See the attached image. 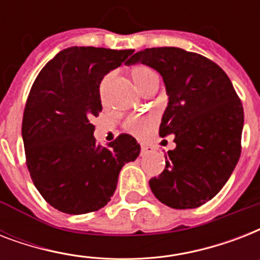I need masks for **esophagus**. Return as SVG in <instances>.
<instances>
[{"label": "esophagus", "instance_id": "esophagus-1", "mask_svg": "<svg viewBox=\"0 0 260 260\" xmlns=\"http://www.w3.org/2000/svg\"><path fill=\"white\" fill-rule=\"evenodd\" d=\"M147 152H148V147L142 146V155H146Z\"/></svg>", "mask_w": 260, "mask_h": 260}]
</instances>
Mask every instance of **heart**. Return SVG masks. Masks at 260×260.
Masks as SVG:
<instances>
[{"instance_id":"1","label":"heart","mask_w":260,"mask_h":260,"mask_svg":"<svg viewBox=\"0 0 260 260\" xmlns=\"http://www.w3.org/2000/svg\"><path fill=\"white\" fill-rule=\"evenodd\" d=\"M131 77L132 81L136 83L139 89L144 91L147 87L152 85L154 82H158V77L150 66L147 64H136L131 69ZM109 77L104 79V85ZM156 124V117L155 116H147V117H131L125 121V129L134 135H144Z\"/></svg>"}]
</instances>
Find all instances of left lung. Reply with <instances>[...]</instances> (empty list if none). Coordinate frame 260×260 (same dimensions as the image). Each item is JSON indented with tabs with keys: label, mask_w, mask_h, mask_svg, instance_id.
<instances>
[{
	"label": "left lung",
	"mask_w": 260,
	"mask_h": 260,
	"mask_svg": "<svg viewBox=\"0 0 260 260\" xmlns=\"http://www.w3.org/2000/svg\"><path fill=\"white\" fill-rule=\"evenodd\" d=\"M143 63L162 75L169 95L159 135L174 134L177 147L166 167L151 178L155 197L174 209L204 205L222 189L242 152L244 113L221 67L177 47L139 51L128 64Z\"/></svg>",
	"instance_id": "8db88e82"
}]
</instances>
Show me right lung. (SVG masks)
<instances>
[{
    "label": "right lung",
    "instance_id": "right-lung-1",
    "mask_svg": "<svg viewBox=\"0 0 260 260\" xmlns=\"http://www.w3.org/2000/svg\"><path fill=\"white\" fill-rule=\"evenodd\" d=\"M132 54L70 47L43 67L30 87L21 126L26 167L42 197L63 213L104 208L122 166L140 154L136 139L126 134L98 146L91 122L102 110V78Z\"/></svg>",
    "mask_w": 260,
    "mask_h": 260
}]
</instances>
